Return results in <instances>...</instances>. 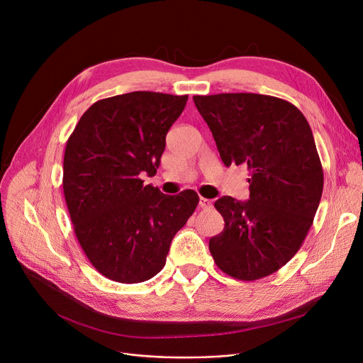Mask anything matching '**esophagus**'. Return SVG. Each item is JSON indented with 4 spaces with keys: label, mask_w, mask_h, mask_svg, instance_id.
Returning a JSON list of instances; mask_svg holds the SVG:
<instances>
[{
    "label": "esophagus",
    "mask_w": 363,
    "mask_h": 363,
    "mask_svg": "<svg viewBox=\"0 0 363 363\" xmlns=\"http://www.w3.org/2000/svg\"><path fill=\"white\" fill-rule=\"evenodd\" d=\"M199 206H200L201 208H211V207H212V200H208V199H204V197H200Z\"/></svg>",
    "instance_id": "esophagus-1"
}]
</instances>
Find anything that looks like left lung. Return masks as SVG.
I'll use <instances>...</instances> for the list:
<instances>
[{
  "instance_id": "8db88e82",
  "label": "left lung",
  "mask_w": 363,
  "mask_h": 363,
  "mask_svg": "<svg viewBox=\"0 0 363 363\" xmlns=\"http://www.w3.org/2000/svg\"><path fill=\"white\" fill-rule=\"evenodd\" d=\"M194 104L225 166L249 169L250 199L215 201L223 231L208 241L218 268L255 281L277 272L298 252L322 196L323 170L312 129L291 103L237 92L194 95Z\"/></svg>"
}]
</instances>
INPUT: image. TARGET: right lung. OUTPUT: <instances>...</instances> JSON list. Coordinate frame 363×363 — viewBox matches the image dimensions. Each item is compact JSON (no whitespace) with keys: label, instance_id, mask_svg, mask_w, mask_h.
I'll return each instance as SVG.
<instances>
[{"label":"right lung","instance_id":"1","mask_svg":"<svg viewBox=\"0 0 363 363\" xmlns=\"http://www.w3.org/2000/svg\"><path fill=\"white\" fill-rule=\"evenodd\" d=\"M186 100L151 91L114 95L94 103L67 140L63 191L73 230L94 268L111 281L157 275L199 204L193 189L166 196L141 179L156 175L166 133Z\"/></svg>","mask_w":363,"mask_h":363}]
</instances>
